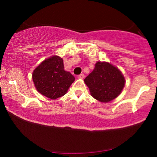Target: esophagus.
I'll return each mask as SVG.
<instances>
[{
	"mask_svg": "<svg viewBox=\"0 0 157 157\" xmlns=\"http://www.w3.org/2000/svg\"><path fill=\"white\" fill-rule=\"evenodd\" d=\"M84 74H81L80 75H78V78H84Z\"/></svg>",
	"mask_w": 157,
	"mask_h": 157,
	"instance_id": "obj_1",
	"label": "esophagus"
}]
</instances>
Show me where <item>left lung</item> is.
<instances>
[{
    "label": "left lung",
    "mask_w": 157,
    "mask_h": 157,
    "mask_svg": "<svg viewBox=\"0 0 157 157\" xmlns=\"http://www.w3.org/2000/svg\"><path fill=\"white\" fill-rule=\"evenodd\" d=\"M84 82L94 98L106 103L121 94L125 79L117 67L107 62H97L93 71L86 77Z\"/></svg>",
    "instance_id": "obj_1"
}]
</instances>
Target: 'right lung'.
<instances>
[{
  "instance_id": "obj_1",
  "label": "right lung",
  "mask_w": 157,
  "mask_h": 157,
  "mask_svg": "<svg viewBox=\"0 0 157 157\" xmlns=\"http://www.w3.org/2000/svg\"><path fill=\"white\" fill-rule=\"evenodd\" d=\"M32 76L37 91L51 99L65 95L75 80L70 72L64 70L63 59L57 56L43 61Z\"/></svg>"
}]
</instances>
